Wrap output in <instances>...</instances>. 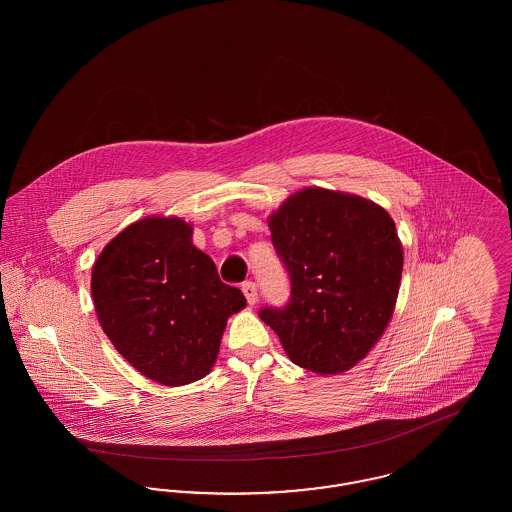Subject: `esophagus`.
<instances>
[{
	"mask_svg": "<svg viewBox=\"0 0 512 512\" xmlns=\"http://www.w3.org/2000/svg\"><path fill=\"white\" fill-rule=\"evenodd\" d=\"M242 292H244L245 299L249 305H255L257 303V286L255 282H245L242 286Z\"/></svg>",
	"mask_w": 512,
	"mask_h": 512,
	"instance_id": "esophagus-1",
	"label": "esophagus"
}]
</instances>
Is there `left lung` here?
Wrapping results in <instances>:
<instances>
[{
    "label": "left lung",
    "instance_id": "left-lung-1",
    "mask_svg": "<svg viewBox=\"0 0 512 512\" xmlns=\"http://www.w3.org/2000/svg\"><path fill=\"white\" fill-rule=\"evenodd\" d=\"M268 228L292 299L259 317L295 365L320 376L353 368L382 338L397 303L403 245L390 213L361 195L303 188L270 213Z\"/></svg>",
    "mask_w": 512,
    "mask_h": 512
}]
</instances>
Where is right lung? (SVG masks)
Segmentation results:
<instances>
[{
  "label": "right lung",
  "mask_w": 512,
  "mask_h": 512,
  "mask_svg": "<svg viewBox=\"0 0 512 512\" xmlns=\"http://www.w3.org/2000/svg\"><path fill=\"white\" fill-rule=\"evenodd\" d=\"M192 236L194 226L180 217L136 220L92 268L103 332L138 372L171 388L211 372L228 318L247 303L238 288L220 282Z\"/></svg>",
  "instance_id": "right-lung-1"
}]
</instances>
